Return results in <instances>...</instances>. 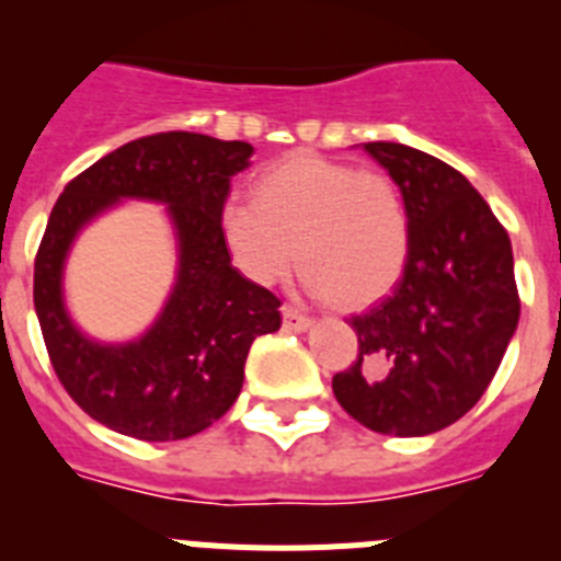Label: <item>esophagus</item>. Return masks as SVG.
I'll list each match as a JSON object with an SVG mask.
<instances>
[{"instance_id": "esophagus-1", "label": "esophagus", "mask_w": 561, "mask_h": 561, "mask_svg": "<svg viewBox=\"0 0 561 561\" xmlns=\"http://www.w3.org/2000/svg\"><path fill=\"white\" fill-rule=\"evenodd\" d=\"M309 325H311V320L304 314V311L295 309V306H284V329L286 331H306Z\"/></svg>"}]
</instances>
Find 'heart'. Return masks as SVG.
Listing matches in <instances>:
<instances>
[{
	"label": "heart",
	"mask_w": 561,
	"mask_h": 561,
	"mask_svg": "<svg viewBox=\"0 0 561 561\" xmlns=\"http://www.w3.org/2000/svg\"><path fill=\"white\" fill-rule=\"evenodd\" d=\"M219 232L255 284H277L300 261L306 286L348 309L388 297L410 257V216L396 182L309 151L257 173L252 202H225Z\"/></svg>",
	"instance_id": "1"
}]
</instances>
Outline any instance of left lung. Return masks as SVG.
Here are the masks:
<instances>
[{
	"instance_id": "left-lung-1",
	"label": "left lung",
	"mask_w": 561,
	"mask_h": 561,
	"mask_svg": "<svg viewBox=\"0 0 561 561\" xmlns=\"http://www.w3.org/2000/svg\"><path fill=\"white\" fill-rule=\"evenodd\" d=\"M410 216L404 275L351 317L359 356L334 376L336 401L381 435L415 438L478 404L517 331L512 238L463 173L401 142H365Z\"/></svg>"
}]
</instances>
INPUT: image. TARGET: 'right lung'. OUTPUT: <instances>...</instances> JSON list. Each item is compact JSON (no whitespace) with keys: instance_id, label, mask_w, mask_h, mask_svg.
Segmentation results:
<instances>
[{"instance_id":"1","label":"right lung","mask_w":561,"mask_h":561,"mask_svg":"<svg viewBox=\"0 0 561 561\" xmlns=\"http://www.w3.org/2000/svg\"><path fill=\"white\" fill-rule=\"evenodd\" d=\"M252 146L162 131L106 153L64 187L36 255L33 304L49 362L78 408L140 440H180L219 421L244 385L255 336L280 329V300L232 266L219 232L230 180ZM123 198L165 204L181 250L161 317L131 343H98L68 317L62 264L77 232Z\"/></svg>"}]
</instances>
